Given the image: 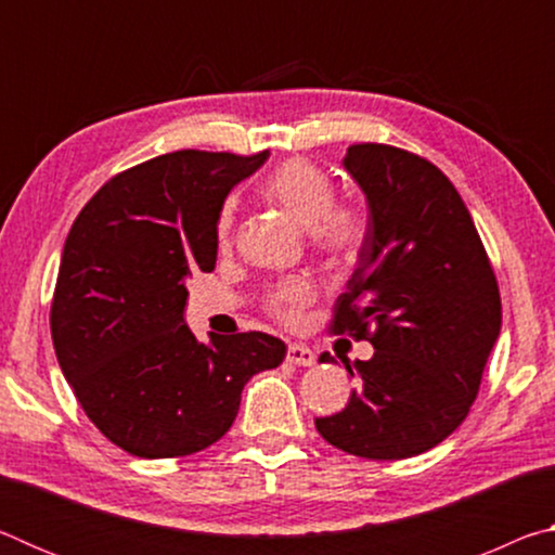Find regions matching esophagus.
Returning <instances> with one entry per match:
<instances>
[{"instance_id": "34e87169", "label": "esophagus", "mask_w": 555, "mask_h": 555, "mask_svg": "<svg viewBox=\"0 0 555 555\" xmlns=\"http://www.w3.org/2000/svg\"><path fill=\"white\" fill-rule=\"evenodd\" d=\"M286 360L291 364H298V367H311V364H315V352L311 350V347L294 343V345H288Z\"/></svg>"}]
</instances>
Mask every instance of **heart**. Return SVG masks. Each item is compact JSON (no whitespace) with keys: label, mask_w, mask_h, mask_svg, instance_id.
I'll return each mask as SVG.
<instances>
[{"label":"heart","mask_w":555,"mask_h":555,"mask_svg":"<svg viewBox=\"0 0 555 555\" xmlns=\"http://www.w3.org/2000/svg\"><path fill=\"white\" fill-rule=\"evenodd\" d=\"M264 193L288 218L311 234L313 247L335 261H350L367 237L364 212L350 203H335V183L321 166L308 158H288L271 171ZM234 230L232 208H224L218 222L220 247H230ZM315 300L313 281L294 276L269 291L267 308L279 321L296 325Z\"/></svg>","instance_id":"obj_1"}]
</instances>
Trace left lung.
<instances>
[{
	"label": "left lung",
	"instance_id": "8db88e82",
	"mask_svg": "<svg viewBox=\"0 0 555 555\" xmlns=\"http://www.w3.org/2000/svg\"><path fill=\"white\" fill-rule=\"evenodd\" d=\"M345 168L370 222L331 331L374 354L347 364L360 389L315 428L357 457H413L467 418L502 327L500 286L463 198L428 158L367 142L347 149Z\"/></svg>",
	"mask_w": 555,
	"mask_h": 555
}]
</instances>
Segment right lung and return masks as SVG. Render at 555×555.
Here are the masks:
<instances>
[{"label": "right lung", "instance_id": "add662e5", "mask_svg": "<svg viewBox=\"0 0 555 555\" xmlns=\"http://www.w3.org/2000/svg\"><path fill=\"white\" fill-rule=\"evenodd\" d=\"M269 152L183 149L112 176L65 240L51 304L59 364L109 443L137 457L212 446L257 372L286 345L249 331L195 340L183 321L185 281L212 271L222 203Z\"/></svg>", "mask_w": 555, "mask_h": 555}]
</instances>
